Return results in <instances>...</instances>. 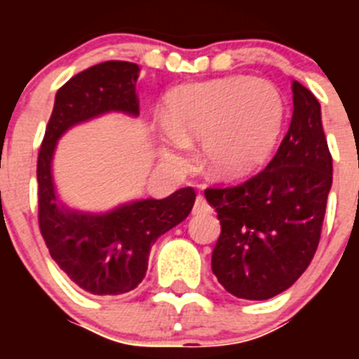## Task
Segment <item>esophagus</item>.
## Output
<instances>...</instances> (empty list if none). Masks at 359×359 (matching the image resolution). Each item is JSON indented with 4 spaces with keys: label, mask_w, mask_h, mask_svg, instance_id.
<instances>
[{
    "label": "esophagus",
    "mask_w": 359,
    "mask_h": 359,
    "mask_svg": "<svg viewBox=\"0 0 359 359\" xmlns=\"http://www.w3.org/2000/svg\"><path fill=\"white\" fill-rule=\"evenodd\" d=\"M194 215H201V214H210V207H208L207 199L203 198L201 194L196 198V203H194Z\"/></svg>",
    "instance_id": "obj_1"
}]
</instances>
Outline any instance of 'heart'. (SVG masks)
Here are the masks:
<instances>
[{
	"label": "heart",
	"instance_id": "b5f03b06",
	"mask_svg": "<svg viewBox=\"0 0 359 359\" xmlns=\"http://www.w3.org/2000/svg\"><path fill=\"white\" fill-rule=\"evenodd\" d=\"M284 118V97L264 79L226 77L185 86L170 97L163 154L177 158L189 142L201 140L203 161L214 176H244L273 152Z\"/></svg>",
	"mask_w": 359,
	"mask_h": 359
}]
</instances>
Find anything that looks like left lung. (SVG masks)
I'll return each mask as SVG.
<instances>
[{
  "instance_id": "8db88e82",
  "label": "left lung",
  "mask_w": 359,
  "mask_h": 359,
  "mask_svg": "<svg viewBox=\"0 0 359 359\" xmlns=\"http://www.w3.org/2000/svg\"><path fill=\"white\" fill-rule=\"evenodd\" d=\"M293 116L273 160L248 182L207 189L221 236L212 271L237 298L268 300L291 287L318 248L332 185V158L322 111L306 86L293 81Z\"/></svg>"
}]
</instances>
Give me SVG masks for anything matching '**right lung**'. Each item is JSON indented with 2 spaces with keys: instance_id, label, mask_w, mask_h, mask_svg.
<instances>
[{
  "instance_id": "1",
  "label": "right lung",
  "mask_w": 359,
  "mask_h": 359,
  "mask_svg": "<svg viewBox=\"0 0 359 359\" xmlns=\"http://www.w3.org/2000/svg\"><path fill=\"white\" fill-rule=\"evenodd\" d=\"M135 62L107 61L77 73L55 95L52 116L37 158L39 228L57 266L91 294H122L138 287L147 273L149 253L160 236L185 221L194 189L163 199H136L107 212L66 207L53 183L57 142L73 126L106 113L140 115Z\"/></svg>"
}]
</instances>
